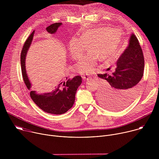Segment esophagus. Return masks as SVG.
I'll list each match as a JSON object with an SVG mask.
<instances>
[{
    "instance_id": "34e87169",
    "label": "esophagus",
    "mask_w": 159,
    "mask_h": 159,
    "mask_svg": "<svg viewBox=\"0 0 159 159\" xmlns=\"http://www.w3.org/2000/svg\"><path fill=\"white\" fill-rule=\"evenodd\" d=\"M82 78H83L84 80H89L90 79V77L89 76V75H84L82 77Z\"/></svg>"
}]
</instances>
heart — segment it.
<instances>
[{"instance_id":"b5f03b06","label":"heart","mask_w":159,"mask_h":159,"mask_svg":"<svg viewBox=\"0 0 159 159\" xmlns=\"http://www.w3.org/2000/svg\"><path fill=\"white\" fill-rule=\"evenodd\" d=\"M121 41L120 30L108 27L89 30L79 38L72 39L68 46L70 57L80 59L89 47L90 52L76 64L75 69L81 75H89L96 70L98 61H107L116 53Z\"/></svg>"}]
</instances>
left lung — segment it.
I'll return each mask as SVG.
<instances>
[{"mask_svg": "<svg viewBox=\"0 0 159 159\" xmlns=\"http://www.w3.org/2000/svg\"><path fill=\"white\" fill-rule=\"evenodd\" d=\"M144 57L139 40L132 34L128 46L116 62L112 74H98L107 80L98 98L101 104L111 110H120L128 106L135 98L144 70ZM109 68L107 70H109Z\"/></svg>", "mask_w": 159, "mask_h": 159, "instance_id": "8db88e82", "label": "left lung"}]
</instances>
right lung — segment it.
I'll return each instance as SVG.
<instances>
[{
    "label": "right lung",
    "instance_id": "right-lung-1",
    "mask_svg": "<svg viewBox=\"0 0 159 159\" xmlns=\"http://www.w3.org/2000/svg\"><path fill=\"white\" fill-rule=\"evenodd\" d=\"M61 25V22L52 24L46 28L47 31L50 34H54ZM34 33V31L26 39L20 54L21 70L24 82L30 90L32 100L41 109L50 114H63L72 107L75 102L77 90L82 83V77L77 75L72 79H69L66 82L60 81L52 91L47 93L38 94L33 89H31L32 85L26 74V57L33 41Z\"/></svg>",
    "mask_w": 159,
    "mask_h": 159
}]
</instances>
